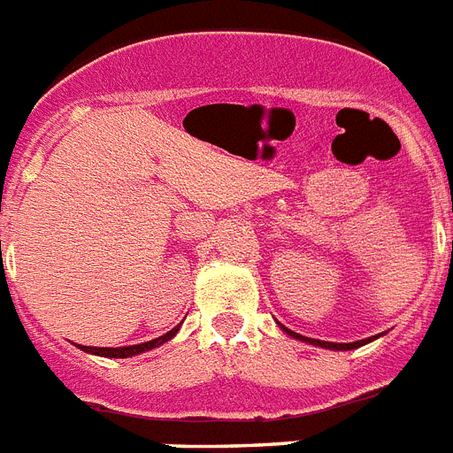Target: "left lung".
Listing matches in <instances>:
<instances>
[{
    "label": "left lung",
    "mask_w": 453,
    "mask_h": 453,
    "mask_svg": "<svg viewBox=\"0 0 453 453\" xmlns=\"http://www.w3.org/2000/svg\"><path fill=\"white\" fill-rule=\"evenodd\" d=\"M280 327H281V330L286 332V334H288V337L300 339V342L311 343V346L327 348V350H353V348L365 346V343H369V342H373V339H378V337H369V339H362V342H353V343H334V342H320V339H309V337H303V334H297V332L288 330V327H284V326H281V323H280Z\"/></svg>",
    "instance_id": "8db88e82"
}]
</instances>
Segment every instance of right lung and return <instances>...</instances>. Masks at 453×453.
Returning <instances> with one entry per match:
<instances>
[{"label":"right lung","instance_id":"right-lung-1","mask_svg":"<svg viewBox=\"0 0 453 453\" xmlns=\"http://www.w3.org/2000/svg\"><path fill=\"white\" fill-rule=\"evenodd\" d=\"M180 330V326H176L173 330H169L167 334H162L157 339H150V342L144 343H137V346H121V348H96V346H80L84 353H91V355H100V357H133V355L139 353H146V350H153V348L162 346L165 342L176 337V332Z\"/></svg>","mask_w":453,"mask_h":453}]
</instances>
